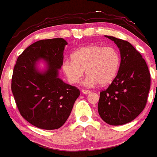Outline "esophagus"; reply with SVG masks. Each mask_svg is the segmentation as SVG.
<instances>
[{"instance_id": "1", "label": "esophagus", "mask_w": 157, "mask_h": 157, "mask_svg": "<svg viewBox=\"0 0 157 157\" xmlns=\"http://www.w3.org/2000/svg\"><path fill=\"white\" fill-rule=\"evenodd\" d=\"M82 93H83V94H85L91 93V91H90V90H87V89H82Z\"/></svg>"}]
</instances>
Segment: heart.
Returning a JSON list of instances; mask_svg holds the SVG:
<instances>
[{
	"instance_id": "obj_1",
	"label": "heart",
	"mask_w": 157,
	"mask_h": 157,
	"mask_svg": "<svg viewBox=\"0 0 157 157\" xmlns=\"http://www.w3.org/2000/svg\"><path fill=\"white\" fill-rule=\"evenodd\" d=\"M72 60L63 63V70L70 83L76 84L85 72L86 86L96 84L107 85L114 80L121 64L120 54L114 46L89 45L76 49L72 54Z\"/></svg>"
}]
</instances>
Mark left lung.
I'll return each instance as SVG.
<instances>
[{
  "label": "left lung",
  "mask_w": 157,
  "mask_h": 157,
  "mask_svg": "<svg viewBox=\"0 0 157 157\" xmlns=\"http://www.w3.org/2000/svg\"><path fill=\"white\" fill-rule=\"evenodd\" d=\"M121 52L117 75L100 92L98 110L107 124L123 125L134 120L145 108L150 88V73L141 54L128 41L105 36Z\"/></svg>",
  "instance_id": "8db88e82"
}]
</instances>
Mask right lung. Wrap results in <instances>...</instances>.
Instances as JSON below:
<instances>
[{"mask_svg": "<svg viewBox=\"0 0 157 157\" xmlns=\"http://www.w3.org/2000/svg\"><path fill=\"white\" fill-rule=\"evenodd\" d=\"M66 45L67 42L63 38L39 40L18 56L13 68L11 91L20 114L40 129L61 128L80 94L78 88L58 77ZM41 58L48 63L44 73L35 67Z\"/></svg>", "mask_w": 157, "mask_h": 157, "instance_id": "obj_1", "label": "right lung"}]
</instances>
